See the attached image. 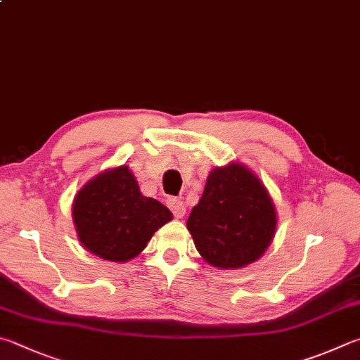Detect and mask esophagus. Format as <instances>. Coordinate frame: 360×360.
<instances>
[{
  "label": "esophagus",
  "mask_w": 360,
  "mask_h": 360,
  "mask_svg": "<svg viewBox=\"0 0 360 360\" xmlns=\"http://www.w3.org/2000/svg\"><path fill=\"white\" fill-rule=\"evenodd\" d=\"M167 205L169 209H172V212L176 219H182L186 215V205L181 200L169 198Z\"/></svg>",
  "instance_id": "34e87169"
}]
</instances>
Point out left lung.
<instances>
[{
  "label": "left lung",
  "mask_w": 360,
  "mask_h": 360,
  "mask_svg": "<svg viewBox=\"0 0 360 360\" xmlns=\"http://www.w3.org/2000/svg\"><path fill=\"white\" fill-rule=\"evenodd\" d=\"M187 230L207 264L240 269L258 261L271 245L277 230L276 205L250 168L230 162L211 169Z\"/></svg>",
  "instance_id": "obj_1"
}]
</instances>
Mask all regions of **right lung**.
<instances>
[{
  "instance_id": "obj_1",
  "label": "right lung",
  "mask_w": 360,
  "mask_h": 360,
  "mask_svg": "<svg viewBox=\"0 0 360 360\" xmlns=\"http://www.w3.org/2000/svg\"><path fill=\"white\" fill-rule=\"evenodd\" d=\"M77 238L96 257L126 263L145 250L173 219L160 201L145 197L129 165L108 168L77 192L72 205Z\"/></svg>"
}]
</instances>
